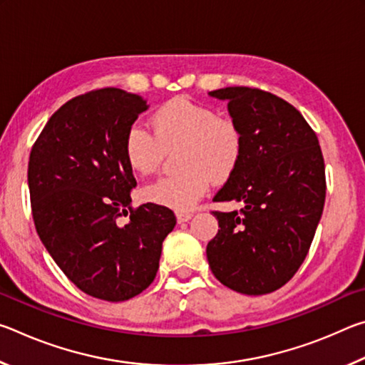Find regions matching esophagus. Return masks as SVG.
I'll use <instances>...</instances> for the list:
<instances>
[{"instance_id": "esophagus-1", "label": "esophagus", "mask_w": 365, "mask_h": 365, "mask_svg": "<svg viewBox=\"0 0 365 365\" xmlns=\"http://www.w3.org/2000/svg\"><path fill=\"white\" fill-rule=\"evenodd\" d=\"M175 215H177L178 224H182V222H188L191 217H193V212H180V211H178Z\"/></svg>"}]
</instances>
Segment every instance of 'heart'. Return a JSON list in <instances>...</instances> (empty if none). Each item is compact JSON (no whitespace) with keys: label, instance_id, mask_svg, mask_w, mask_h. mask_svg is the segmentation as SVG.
<instances>
[{"label":"heart","instance_id":"heart-1","mask_svg":"<svg viewBox=\"0 0 365 365\" xmlns=\"http://www.w3.org/2000/svg\"><path fill=\"white\" fill-rule=\"evenodd\" d=\"M154 133L133 123L123 138V156L132 170L150 175L159 169L165 150L180 145L182 172L158 178L145 188L156 205L187 212L207 193L212 182H225L238 168L243 135L232 119L188 98H174L153 115Z\"/></svg>","mask_w":365,"mask_h":365}]
</instances>
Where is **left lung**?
<instances>
[{
	"label": "left lung",
	"instance_id": "left-lung-1",
	"mask_svg": "<svg viewBox=\"0 0 365 365\" xmlns=\"http://www.w3.org/2000/svg\"><path fill=\"white\" fill-rule=\"evenodd\" d=\"M209 95L228 101L243 135L238 168L214 196L242 209L212 212L220 230L207 243L209 267L233 292L272 293L298 272L322 217V150L299 110L269 91L227 86Z\"/></svg>",
	"mask_w": 365,
	"mask_h": 365
}]
</instances>
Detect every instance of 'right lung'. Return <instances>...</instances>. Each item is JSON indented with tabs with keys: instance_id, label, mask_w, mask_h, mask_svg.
<instances>
[{
	"instance_id": "1",
	"label": "right lung",
	"mask_w": 365,
	"mask_h": 365,
	"mask_svg": "<svg viewBox=\"0 0 365 365\" xmlns=\"http://www.w3.org/2000/svg\"><path fill=\"white\" fill-rule=\"evenodd\" d=\"M146 109L120 88L88 91L49 117L30 151L36 233L67 279L98 299L127 301L150 287L177 222L165 206H130L137 180L123 138Z\"/></svg>"
}]
</instances>
